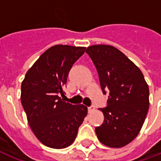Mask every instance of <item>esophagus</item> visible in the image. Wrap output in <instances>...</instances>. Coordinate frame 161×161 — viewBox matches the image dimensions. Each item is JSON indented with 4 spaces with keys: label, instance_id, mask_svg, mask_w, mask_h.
<instances>
[{
    "label": "esophagus",
    "instance_id": "obj_1",
    "mask_svg": "<svg viewBox=\"0 0 161 161\" xmlns=\"http://www.w3.org/2000/svg\"><path fill=\"white\" fill-rule=\"evenodd\" d=\"M88 110H89V112H92L94 110V106H89L88 107Z\"/></svg>",
    "mask_w": 161,
    "mask_h": 161
}]
</instances>
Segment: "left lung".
Returning a JSON list of instances; mask_svg holds the SVG:
<instances>
[{
  "label": "left lung",
  "instance_id": "left-lung-1",
  "mask_svg": "<svg viewBox=\"0 0 161 161\" xmlns=\"http://www.w3.org/2000/svg\"><path fill=\"white\" fill-rule=\"evenodd\" d=\"M86 53L96 67L103 94L109 93L107 106L100 109L104 122L95 127L98 139L108 147H123L143 127L149 107V86L141 70L114 46L91 45Z\"/></svg>",
  "mask_w": 161,
  "mask_h": 161
}]
</instances>
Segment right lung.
<instances>
[{"instance_id": "right-lung-1", "label": "right lung", "mask_w": 161, "mask_h": 161, "mask_svg": "<svg viewBox=\"0 0 161 161\" xmlns=\"http://www.w3.org/2000/svg\"><path fill=\"white\" fill-rule=\"evenodd\" d=\"M86 47L54 45L27 72L21 86V102L36 138L52 149L71 145L88 113L83 105L62 101L69 71Z\"/></svg>"}]
</instances>
